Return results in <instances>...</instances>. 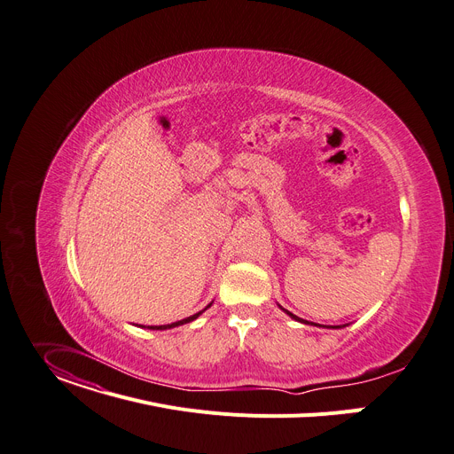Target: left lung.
<instances>
[{
	"label": "left lung",
	"mask_w": 454,
	"mask_h": 454,
	"mask_svg": "<svg viewBox=\"0 0 454 454\" xmlns=\"http://www.w3.org/2000/svg\"><path fill=\"white\" fill-rule=\"evenodd\" d=\"M278 308H280V309H282V311H284V313H287V315H290V317H292V318H294V320H297V322H301V324H311V325H318V327H324V325H320V324H315V322H309V320H304V318H299V317H297V315H294V313H292V311H287V309H284V308H282V306H278ZM346 325H348V324H344V325H333V329H339V327H346Z\"/></svg>",
	"instance_id": "left-lung-1"
}]
</instances>
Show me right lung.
<instances>
[{
  "label": "right lung",
  "mask_w": 454,
  "mask_h": 454,
  "mask_svg": "<svg viewBox=\"0 0 454 454\" xmlns=\"http://www.w3.org/2000/svg\"><path fill=\"white\" fill-rule=\"evenodd\" d=\"M212 306V302L206 306L202 311H199V313H195V315H192V317H186V318H183V320H177V322H172V324H164V325H148V329H172V327H177V325H183V324H188V322H192V320H195L199 315H202L206 309H208ZM145 327V325H143Z\"/></svg>",
  "instance_id": "add662e5"
}]
</instances>
